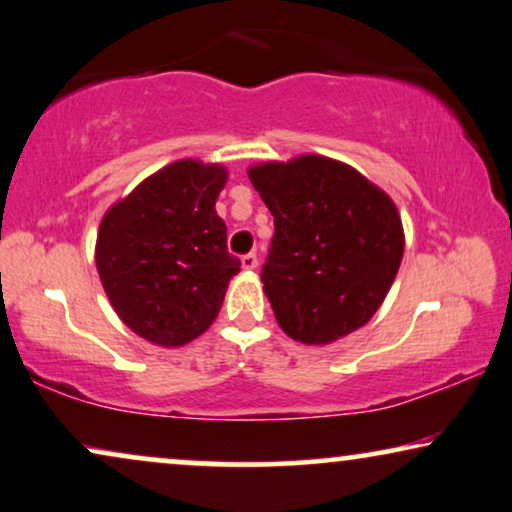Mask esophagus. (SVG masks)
Here are the masks:
<instances>
[{"mask_svg":"<svg viewBox=\"0 0 512 512\" xmlns=\"http://www.w3.org/2000/svg\"><path fill=\"white\" fill-rule=\"evenodd\" d=\"M241 264H243L245 271H255L257 269V255H255V252H248V255H243Z\"/></svg>","mask_w":512,"mask_h":512,"instance_id":"1","label":"esophagus"}]
</instances>
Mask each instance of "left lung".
Here are the masks:
<instances>
[{
	"instance_id": "obj_1",
	"label": "left lung",
	"mask_w": 512,
	"mask_h": 512,
	"mask_svg": "<svg viewBox=\"0 0 512 512\" xmlns=\"http://www.w3.org/2000/svg\"><path fill=\"white\" fill-rule=\"evenodd\" d=\"M248 177L274 215L262 283L281 330L325 346L363 327L403 262L405 231L391 196L320 154L255 163Z\"/></svg>"
}]
</instances>
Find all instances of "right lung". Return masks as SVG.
<instances>
[{"label":"right lung","mask_w":512,"mask_h":512,"mask_svg":"<svg viewBox=\"0 0 512 512\" xmlns=\"http://www.w3.org/2000/svg\"><path fill=\"white\" fill-rule=\"evenodd\" d=\"M227 177L222 163L173 161L102 215L100 283L124 325L149 344L177 349L201 337L241 271L215 210Z\"/></svg>","instance_id":"add662e5"}]
</instances>
